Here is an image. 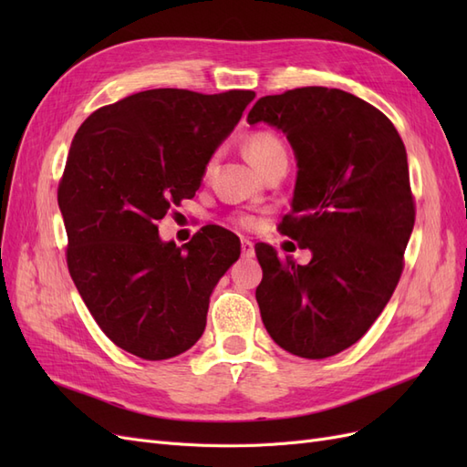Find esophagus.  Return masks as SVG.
Instances as JSON below:
<instances>
[{
	"label": "esophagus",
	"instance_id": "obj_1",
	"mask_svg": "<svg viewBox=\"0 0 467 467\" xmlns=\"http://www.w3.org/2000/svg\"><path fill=\"white\" fill-rule=\"evenodd\" d=\"M253 255H255V247H253L249 239H242V257L251 259Z\"/></svg>",
	"mask_w": 467,
	"mask_h": 467
}]
</instances>
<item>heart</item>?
<instances>
[{
  "label": "heart",
  "mask_w": 467,
  "mask_h": 467,
  "mask_svg": "<svg viewBox=\"0 0 467 467\" xmlns=\"http://www.w3.org/2000/svg\"><path fill=\"white\" fill-rule=\"evenodd\" d=\"M244 148H245L247 158L251 160L253 165L259 169V171H263V169L268 163H273L275 160L286 158V148H285V144H282V140L268 130H259V132L249 134L245 138ZM210 171H212V161L206 165L204 173L208 175ZM235 222H237V225H242V228H247V230L255 228L257 225V220L253 216H239V218H235Z\"/></svg>",
  "instance_id": "b5f03b06"
}]
</instances>
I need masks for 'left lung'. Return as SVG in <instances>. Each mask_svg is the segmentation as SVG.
Masks as SVG:
<instances>
[{
    "label": "left lung",
    "mask_w": 467,
    "mask_h": 467,
    "mask_svg": "<svg viewBox=\"0 0 467 467\" xmlns=\"http://www.w3.org/2000/svg\"><path fill=\"white\" fill-rule=\"evenodd\" d=\"M247 122L286 134L298 177L278 230L312 251L296 265L255 245L263 323L296 357H333L372 327L403 271L415 225L403 140L384 112L329 88L261 97Z\"/></svg>",
    "instance_id": "1"
}]
</instances>
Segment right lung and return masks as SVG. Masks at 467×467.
<instances>
[{
	"label": "right lung",
	"instance_id": "1",
	"mask_svg": "<svg viewBox=\"0 0 467 467\" xmlns=\"http://www.w3.org/2000/svg\"><path fill=\"white\" fill-rule=\"evenodd\" d=\"M255 93L150 89L97 109L72 140L58 185L66 261L99 327L144 360L189 350L239 239L204 225L161 242L158 222L199 191L206 163Z\"/></svg>",
	"mask_w": 467,
	"mask_h": 467
}]
</instances>
